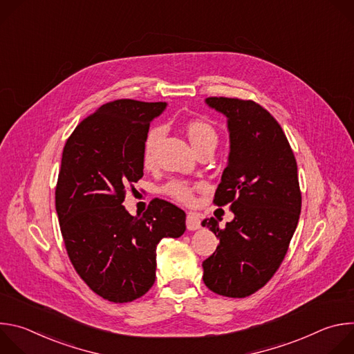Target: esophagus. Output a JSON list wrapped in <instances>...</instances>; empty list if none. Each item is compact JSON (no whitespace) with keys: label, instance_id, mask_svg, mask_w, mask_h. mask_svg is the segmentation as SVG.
I'll return each instance as SVG.
<instances>
[{"label":"esophagus","instance_id":"34e87169","mask_svg":"<svg viewBox=\"0 0 354 354\" xmlns=\"http://www.w3.org/2000/svg\"><path fill=\"white\" fill-rule=\"evenodd\" d=\"M186 227H187L189 231H196V230H198V228L201 227L200 218H198L196 214L189 213L187 217H186Z\"/></svg>","mask_w":354,"mask_h":354}]
</instances>
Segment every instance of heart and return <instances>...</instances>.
Returning <instances> with one entry per match:
<instances>
[{
    "label": "heart",
    "mask_w": 354,
    "mask_h": 354,
    "mask_svg": "<svg viewBox=\"0 0 354 354\" xmlns=\"http://www.w3.org/2000/svg\"><path fill=\"white\" fill-rule=\"evenodd\" d=\"M185 130L187 133V137L196 151L205 147H214L218 142V134L216 129L206 120L203 119H190L185 124ZM164 136V129L162 127H151L148 133L145 134L144 144H142V161L145 165H151L154 161V154H156V148L160 142V140ZM164 192L172 197L174 200L180 201V203L190 205L194 200V192L193 187L180 180H172L169 182L165 187Z\"/></svg>",
    "instance_id": "1"
}]
</instances>
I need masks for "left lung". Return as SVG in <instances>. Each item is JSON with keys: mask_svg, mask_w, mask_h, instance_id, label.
Wrapping results in <instances>:
<instances>
[{"mask_svg": "<svg viewBox=\"0 0 354 354\" xmlns=\"http://www.w3.org/2000/svg\"><path fill=\"white\" fill-rule=\"evenodd\" d=\"M206 104L228 119L230 156L214 205H230L225 228L201 223L220 239L203 262V281L216 294L243 298L280 268L301 213L297 161L277 120L254 100L210 96Z\"/></svg>", "mask_w": 354, "mask_h": 354, "instance_id": "left-lung-1", "label": "left lung"}]
</instances>
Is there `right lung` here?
<instances>
[{"label": "right lung", "instance_id": "add662e5", "mask_svg": "<svg viewBox=\"0 0 354 354\" xmlns=\"http://www.w3.org/2000/svg\"><path fill=\"white\" fill-rule=\"evenodd\" d=\"M165 102L118 99L85 118L68 137L56 186V212L68 258L88 287L130 302L156 281L157 245L179 238L186 214L162 198L131 216L127 186L144 172L142 144Z\"/></svg>", "mask_w": 354, "mask_h": 354}]
</instances>
